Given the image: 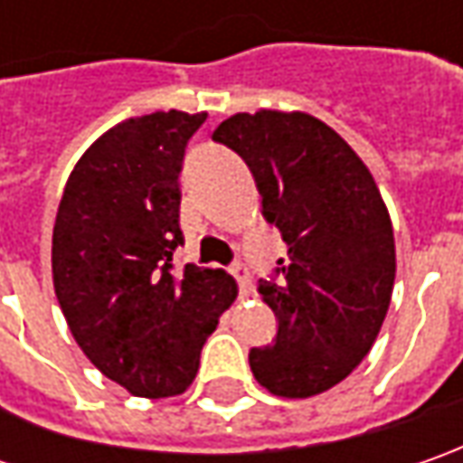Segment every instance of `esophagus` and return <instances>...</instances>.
<instances>
[{
  "mask_svg": "<svg viewBox=\"0 0 463 463\" xmlns=\"http://www.w3.org/2000/svg\"><path fill=\"white\" fill-rule=\"evenodd\" d=\"M229 273L237 278L241 294H252V273H250L247 262H241V260L232 262V265H229Z\"/></svg>",
  "mask_w": 463,
  "mask_h": 463,
  "instance_id": "34e87169",
  "label": "esophagus"
}]
</instances>
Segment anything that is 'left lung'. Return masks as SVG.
I'll return each instance as SVG.
<instances>
[{"label": "left lung", "instance_id": "obj_1", "mask_svg": "<svg viewBox=\"0 0 463 463\" xmlns=\"http://www.w3.org/2000/svg\"><path fill=\"white\" fill-rule=\"evenodd\" d=\"M250 167L262 216L288 255L260 278L273 343L250 350L268 392L304 400L332 389L371 350L394 288V232L361 156L307 113H237L213 131Z\"/></svg>", "mask_w": 463, "mask_h": 463}]
</instances>
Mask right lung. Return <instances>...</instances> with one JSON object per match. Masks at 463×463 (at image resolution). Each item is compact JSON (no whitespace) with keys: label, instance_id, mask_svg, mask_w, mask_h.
<instances>
[{"label":"right lung","instance_id":"right-lung-1","mask_svg":"<svg viewBox=\"0 0 463 463\" xmlns=\"http://www.w3.org/2000/svg\"><path fill=\"white\" fill-rule=\"evenodd\" d=\"M205 113L156 110L102 134L84 152L53 226V288L84 355L136 397H175L237 298L223 270H175L180 172Z\"/></svg>","mask_w":463,"mask_h":463}]
</instances>
